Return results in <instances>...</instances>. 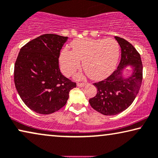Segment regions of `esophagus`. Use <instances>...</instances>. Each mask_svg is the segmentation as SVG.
<instances>
[{"label": "esophagus", "instance_id": "esophagus-1", "mask_svg": "<svg viewBox=\"0 0 158 158\" xmlns=\"http://www.w3.org/2000/svg\"><path fill=\"white\" fill-rule=\"evenodd\" d=\"M84 85H86L85 82H78V83H77V86H78L79 87H82V86H84Z\"/></svg>", "mask_w": 158, "mask_h": 158}]
</instances>
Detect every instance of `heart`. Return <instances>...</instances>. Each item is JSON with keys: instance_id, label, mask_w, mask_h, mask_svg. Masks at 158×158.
<instances>
[{"instance_id": "heart-1", "label": "heart", "mask_w": 158, "mask_h": 158, "mask_svg": "<svg viewBox=\"0 0 158 158\" xmlns=\"http://www.w3.org/2000/svg\"><path fill=\"white\" fill-rule=\"evenodd\" d=\"M73 50L64 48L59 56L61 72L72 76L81 66L91 79H102L109 76L118 61L119 46L111 39H80L71 44Z\"/></svg>"}]
</instances>
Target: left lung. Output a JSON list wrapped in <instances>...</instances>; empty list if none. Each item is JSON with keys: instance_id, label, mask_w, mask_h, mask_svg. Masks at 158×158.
Instances as JSON below:
<instances>
[{"instance_id": "8db88e82", "label": "left lung", "mask_w": 158, "mask_h": 158, "mask_svg": "<svg viewBox=\"0 0 158 158\" xmlns=\"http://www.w3.org/2000/svg\"><path fill=\"white\" fill-rule=\"evenodd\" d=\"M114 38L121 47L118 67L106 79L94 83L97 93L89 100L94 110L104 115L117 114L128 108L138 94L143 81V64L138 52L125 39ZM128 65L133 66V72L124 78L122 69Z\"/></svg>"}]
</instances>
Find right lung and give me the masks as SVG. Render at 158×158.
<instances>
[{"instance_id":"1","label":"right lung","mask_w":158,"mask_h":158,"mask_svg":"<svg viewBox=\"0 0 158 158\" xmlns=\"http://www.w3.org/2000/svg\"><path fill=\"white\" fill-rule=\"evenodd\" d=\"M68 37L46 34L21 48L14 66V82L26 106L42 114L54 113L65 105L77 84L61 74L59 58Z\"/></svg>"}]
</instances>
